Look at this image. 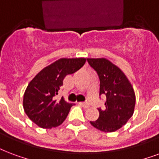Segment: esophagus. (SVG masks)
I'll list each match as a JSON object with an SVG mask.
<instances>
[{"label": "esophagus", "instance_id": "esophagus-1", "mask_svg": "<svg viewBox=\"0 0 159 159\" xmlns=\"http://www.w3.org/2000/svg\"><path fill=\"white\" fill-rule=\"evenodd\" d=\"M79 103L83 107V108H85V109H89V107H90L89 103H83V102H82V103Z\"/></svg>", "mask_w": 159, "mask_h": 159}]
</instances>
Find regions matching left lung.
<instances>
[{"instance_id": "1", "label": "left lung", "mask_w": 159, "mask_h": 159, "mask_svg": "<svg viewBox=\"0 0 159 159\" xmlns=\"http://www.w3.org/2000/svg\"><path fill=\"white\" fill-rule=\"evenodd\" d=\"M100 80L99 95L106 96L105 109H98L99 117L90 121L103 132L116 131L127 123L133 116L136 95L133 87L120 68L106 58H88Z\"/></svg>"}]
</instances>
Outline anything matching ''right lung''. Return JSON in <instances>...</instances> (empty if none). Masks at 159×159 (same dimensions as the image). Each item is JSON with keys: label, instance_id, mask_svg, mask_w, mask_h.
<instances>
[{"label": "right lung", "instance_id": "add662e5", "mask_svg": "<svg viewBox=\"0 0 159 159\" xmlns=\"http://www.w3.org/2000/svg\"><path fill=\"white\" fill-rule=\"evenodd\" d=\"M86 58H61L39 72L30 81L23 95V105L26 115L38 126L44 129L61 125L74 103L66 102L64 98L56 101L63 80L83 67Z\"/></svg>", "mask_w": 159, "mask_h": 159}]
</instances>
